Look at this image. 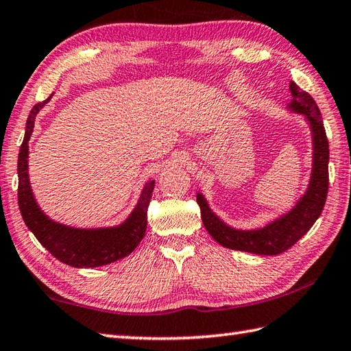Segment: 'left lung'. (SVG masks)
Listing matches in <instances>:
<instances>
[{
	"label": "left lung",
	"mask_w": 351,
	"mask_h": 351,
	"mask_svg": "<svg viewBox=\"0 0 351 351\" xmlns=\"http://www.w3.org/2000/svg\"><path fill=\"white\" fill-rule=\"evenodd\" d=\"M289 89L292 94L289 108L295 112L303 114L312 129L313 167L308 189L287 215L278 217L263 228L251 231L234 230L223 223L210 210L204 196L197 193L196 201L201 208L205 230L225 248L258 254V256H277L297 243L312 228L324 208L328 191V140L324 123L319 108L311 94L300 89L293 82H291Z\"/></svg>",
	"instance_id": "8db88e82"
}]
</instances>
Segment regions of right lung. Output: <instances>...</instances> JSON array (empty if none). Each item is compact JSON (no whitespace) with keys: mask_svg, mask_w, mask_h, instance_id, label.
<instances>
[{"mask_svg":"<svg viewBox=\"0 0 351 351\" xmlns=\"http://www.w3.org/2000/svg\"><path fill=\"white\" fill-rule=\"evenodd\" d=\"M51 99L34 105L27 119L24 141L18 155V204L25 225L39 243L59 262L74 267H97L129 256L144 237L147 228V207L155 181H149L141 191L138 204L125 222L112 228L82 230L51 221L38 207L29 181V140L38 112Z\"/></svg>","mask_w":351,"mask_h":351,"instance_id":"obj_1","label":"right lung"}]
</instances>
